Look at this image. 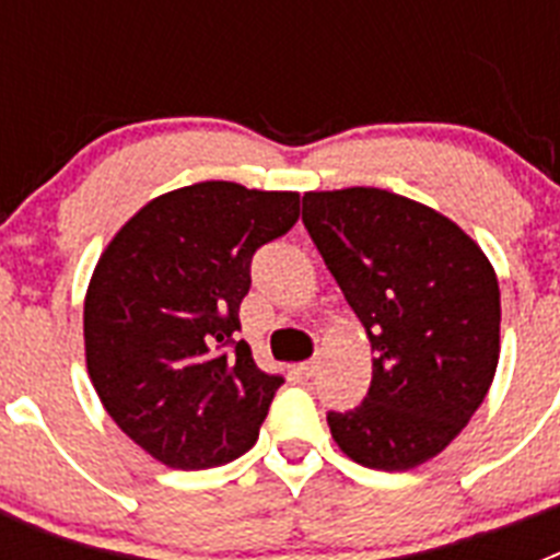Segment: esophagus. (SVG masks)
Masks as SVG:
<instances>
[{
  "mask_svg": "<svg viewBox=\"0 0 560 560\" xmlns=\"http://www.w3.org/2000/svg\"><path fill=\"white\" fill-rule=\"evenodd\" d=\"M300 375H305V378H311V375H316V370H319V361L316 359H311V361H303V364H300Z\"/></svg>",
  "mask_w": 560,
  "mask_h": 560,
  "instance_id": "34e87169",
  "label": "esophagus"
}]
</instances>
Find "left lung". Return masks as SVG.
<instances>
[{
  "instance_id": "8db88e82",
  "label": "left lung",
  "mask_w": 560,
  "mask_h": 560,
  "mask_svg": "<svg viewBox=\"0 0 560 560\" xmlns=\"http://www.w3.org/2000/svg\"><path fill=\"white\" fill-rule=\"evenodd\" d=\"M303 224L373 345L359 407L328 412L339 448L381 471L427 463L463 432L499 361V283L457 224L378 187L305 192Z\"/></svg>"
}]
</instances>
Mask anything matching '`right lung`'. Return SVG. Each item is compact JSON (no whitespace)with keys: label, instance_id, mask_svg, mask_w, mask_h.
<instances>
[{"label":"right lung","instance_id":"obj_1","mask_svg":"<svg viewBox=\"0 0 560 560\" xmlns=\"http://www.w3.org/2000/svg\"><path fill=\"white\" fill-rule=\"evenodd\" d=\"M296 219V192L201 182L142 207L97 260L83 305L89 378L167 468H215L255 446L283 378L257 370L237 311L255 252Z\"/></svg>","mask_w":560,"mask_h":560}]
</instances>
